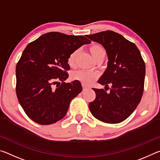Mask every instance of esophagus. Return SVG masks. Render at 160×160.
Listing matches in <instances>:
<instances>
[{
    "mask_svg": "<svg viewBox=\"0 0 160 160\" xmlns=\"http://www.w3.org/2000/svg\"><path fill=\"white\" fill-rule=\"evenodd\" d=\"M88 89H89L88 87H87V86H85L84 85H82V90L83 91H85V90H88Z\"/></svg>",
    "mask_w": 160,
    "mask_h": 160,
    "instance_id": "esophagus-1",
    "label": "esophagus"
}]
</instances>
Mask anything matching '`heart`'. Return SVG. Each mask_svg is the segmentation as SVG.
Returning a JSON list of instances; mask_svg holds the SVG:
<instances>
[{
	"label": "heart",
	"instance_id": "heart-1",
	"mask_svg": "<svg viewBox=\"0 0 160 160\" xmlns=\"http://www.w3.org/2000/svg\"><path fill=\"white\" fill-rule=\"evenodd\" d=\"M91 55L92 56L94 60L99 58H105L107 55L106 50L104 48L98 44H92L89 48ZM78 51H74L70 54L68 57V64L70 67H73L76 62ZM71 79L72 80L79 81L84 85H90L97 80V74L93 72H89L86 70H78L76 72H72L71 74Z\"/></svg>",
	"mask_w": 160,
	"mask_h": 160
}]
</instances>
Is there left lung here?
Listing matches in <instances>:
<instances>
[{
	"label": "left lung",
	"mask_w": 160,
	"mask_h": 160,
	"mask_svg": "<svg viewBox=\"0 0 160 160\" xmlns=\"http://www.w3.org/2000/svg\"><path fill=\"white\" fill-rule=\"evenodd\" d=\"M87 37L102 44L106 50L107 67L98 82L105 88L109 89V85L112 86L108 93L104 89H92L96 98L89 104L90 112L102 122H122L134 112L141 100L145 62L135 44L116 32L104 31Z\"/></svg>",
	"instance_id": "1"
}]
</instances>
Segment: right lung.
I'll use <instances>...</instances> for the list:
<instances>
[{"label": "right lung", "instance_id": "right-lung-1", "mask_svg": "<svg viewBox=\"0 0 160 160\" xmlns=\"http://www.w3.org/2000/svg\"><path fill=\"white\" fill-rule=\"evenodd\" d=\"M91 41L84 36L52 32L27 46L16 66V93L26 114L42 125L63 118L70 102L82 92L79 81L64 82L68 57Z\"/></svg>", "mask_w": 160, "mask_h": 160}]
</instances>
